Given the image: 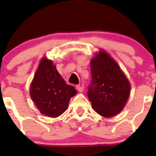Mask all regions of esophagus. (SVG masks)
Returning a JSON list of instances; mask_svg holds the SVG:
<instances>
[{"label": "esophagus", "instance_id": "1", "mask_svg": "<svg viewBox=\"0 0 156 156\" xmlns=\"http://www.w3.org/2000/svg\"><path fill=\"white\" fill-rule=\"evenodd\" d=\"M76 90H78V91H79L80 93H82V92L83 91V87L79 86V85H78V86H76Z\"/></svg>", "mask_w": 156, "mask_h": 156}]
</instances>
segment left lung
I'll use <instances>...</instances> for the list:
<instances>
[{"mask_svg":"<svg viewBox=\"0 0 156 156\" xmlns=\"http://www.w3.org/2000/svg\"><path fill=\"white\" fill-rule=\"evenodd\" d=\"M90 73L87 95L92 108L106 118L117 115L130 93V84L123 72L107 52L100 51L90 61Z\"/></svg>","mask_w":156,"mask_h":156,"instance_id":"1","label":"left lung"}]
</instances>
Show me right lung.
<instances>
[{
	"mask_svg": "<svg viewBox=\"0 0 156 156\" xmlns=\"http://www.w3.org/2000/svg\"><path fill=\"white\" fill-rule=\"evenodd\" d=\"M31 98L43 115L58 117L68 108L70 98L76 94L66 84L51 60L41 59L30 89Z\"/></svg>",
	"mask_w": 156,
	"mask_h": 156,
	"instance_id": "obj_1",
	"label": "right lung"
}]
</instances>
